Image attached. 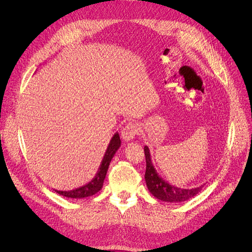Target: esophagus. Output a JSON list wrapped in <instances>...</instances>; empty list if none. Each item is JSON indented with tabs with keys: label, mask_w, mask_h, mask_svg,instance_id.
I'll return each mask as SVG.
<instances>
[{
	"label": "esophagus",
	"mask_w": 252,
	"mask_h": 252,
	"mask_svg": "<svg viewBox=\"0 0 252 252\" xmlns=\"http://www.w3.org/2000/svg\"><path fill=\"white\" fill-rule=\"evenodd\" d=\"M139 132H140V127L138 125L134 124V123H128L123 128V130H122L121 136L124 141L128 142V141L133 140L134 136L136 134H139Z\"/></svg>",
	"instance_id": "esophagus-1"
}]
</instances>
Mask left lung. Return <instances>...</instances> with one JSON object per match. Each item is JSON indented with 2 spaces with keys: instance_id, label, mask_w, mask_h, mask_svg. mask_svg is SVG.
Here are the masks:
<instances>
[{
  "instance_id": "8db88e82",
  "label": "left lung",
  "mask_w": 252,
  "mask_h": 252,
  "mask_svg": "<svg viewBox=\"0 0 252 252\" xmlns=\"http://www.w3.org/2000/svg\"><path fill=\"white\" fill-rule=\"evenodd\" d=\"M145 158H146V172H145V181L147 188L151 194L157 199L168 203L185 202L199 193L204 185L194 187L191 189H184L170 185L168 182L163 180L157 172L154 164L151 161L150 150L147 146L144 147Z\"/></svg>"
}]
</instances>
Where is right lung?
Here are the masks:
<instances>
[{"label":"right lung","mask_w":252,"mask_h":252,"mask_svg":"<svg viewBox=\"0 0 252 252\" xmlns=\"http://www.w3.org/2000/svg\"><path fill=\"white\" fill-rule=\"evenodd\" d=\"M120 147H121L120 135L118 132H116L113 134L112 139L110 140L107 149H106L104 158H103L101 165H100V168H98L95 177L93 180H91L89 183H87V184L83 185L82 187L75 188L73 190L61 191V190L55 189V191H57V193L63 195V196L71 197V199H83V197L91 196L100 191L103 187V183H104V180L106 177V173H107L109 164Z\"/></svg>","instance_id":"right-lung-1"}]
</instances>
